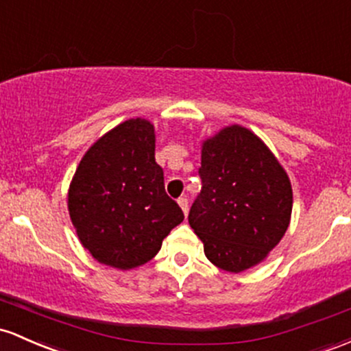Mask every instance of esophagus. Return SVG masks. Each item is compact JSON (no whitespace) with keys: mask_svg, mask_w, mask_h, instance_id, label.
I'll use <instances>...</instances> for the list:
<instances>
[{"mask_svg":"<svg viewBox=\"0 0 351 351\" xmlns=\"http://www.w3.org/2000/svg\"><path fill=\"white\" fill-rule=\"evenodd\" d=\"M178 205L182 206L183 213L186 215L188 213V198H186V196H180V198H178Z\"/></svg>","mask_w":351,"mask_h":351,"instance_id":"1","label":"esophagus"}]
</instances>
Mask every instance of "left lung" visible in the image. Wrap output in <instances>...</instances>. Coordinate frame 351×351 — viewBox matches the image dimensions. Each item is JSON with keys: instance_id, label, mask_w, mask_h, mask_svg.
Listing matches in <instances>:
<instances>
[{"instance_id": "1", "label": "left lung", "mask_w": 351, "mask_h": 351, "mask_svg": "<svg viewBox=\"0 0 351 351\" xmlns=\"http://www.w3.org/2000/svg\"><path fill=\"white\" fill-rule=\"evenodd\" d=\"M199 191L188 221L218 268L260 263L290 225L293 193L285 169L260 138L230 126L203 143Z\"/></svg>"}]
</instances>
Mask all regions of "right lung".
<instances>
[{"mask_svg":"<svg viewBox=\"0 0 351 351\" xmlns=\"http://www.w3.org/2000/svg\"><path fill=\"white\" fill-rule=\"evenodd\" d=\"M69 217L84 248L119 269L145 265L184 215L165 191L146 119L121 123L86 152L68 193Z\"/></svg>","mask_w":351,"mask_h":351,"instance_id":"right-lung-1","label":"right lung"}]
</instances>
